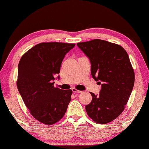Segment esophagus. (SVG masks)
Segmentation results:
<instances>
[{
  "instance_id": "34e87169",
  "label": "esophagus",
  "mask_w": 149,
  "mask_h": 149,
  "mask_svg": "<svg viewBox=\"0 0 149 149\" xmlns=\"http://www.w3.org/2000/svg\"><path fill=\"white\" fill-rule=\"evenodd\" d=\"M72 91H73V93H80L82 92V91H79V90L76 89H75V88H73Z\"/></svg>"
}]
</instances>
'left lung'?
Returning a JSON list of instances; mask_svg holds the SVG:
<instances>
[{
  "instance_id": "obj_1",
  "label": "left lung",
  "mask_w": 149,
  "mask_h": 149,
  "mask_svg": "<svg viewBox=\"0 0 149 149\" xmlns=\"http://www.w3.org/2000/svg\"><path fill=\"white\" fill-rule=\"evenodd\" d=\"M77 45L89 58L92 77L102 87L99 95L90 93L92 100L85 110L95 122L109 123L123 112L133 90L135 73L130 58L122 46L104 40Z\"/></svg>"
}]
</instances>
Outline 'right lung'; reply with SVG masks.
Here are the masks:
<instances>
[{
  "label": "right lung",
  "mask_w": 149,
  "mask_h": 149,
  "mask_svg": "<svg viewBox=\"0 0 149 149\" xmlns=\"http://www.w3.org/2000/svg\"><path fill=\"white\" fill-rule=\"evenodd\" d=\"M75 45L41 42L27 50L19 62L17 89L30 114L44 124L61 120L71 100L72 91L54 87V80L65 55Z\"/></svg>",
  "instance_id": "obj_1"
}]
</instances>
